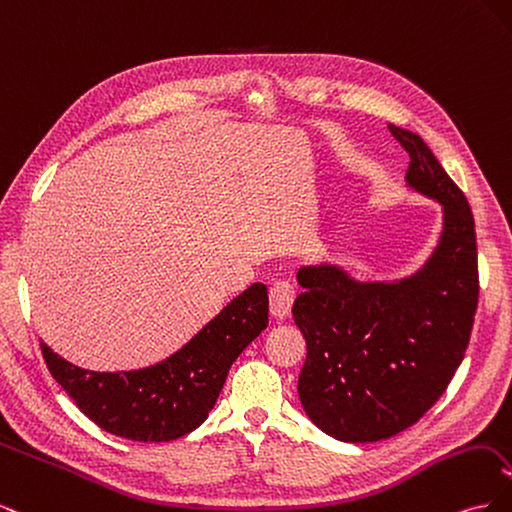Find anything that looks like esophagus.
<instances>
[{
	"label": "esophagus",
	"instance_id": "obj_1",
	"mask_svg": "<svg viewBox=\"0 0 512 512\" xmlns=\"http://www.w3.org/2000/svg\"><path fill=\"white\" fill-rule=\"evenodd\" d=\"M297 297V290H294L288 282L275 284L269 292V303H271V316L275 320H286L292 312V303Z\"/></svg>",
	"mask_w": 512,
	"mask_h": 512
}]
</instances>
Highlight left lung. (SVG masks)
I'll return each mask as SVG.
<instances>
[{
  "label": "left lung",
  "instance_id": "8db88e82",
  "mask_svg": "<svg viewBox=\"0 0 512 512\" xmlns=\"http://www.w3.org/2000/svg\"><path fill=\"white\" fill-rule=\"evenodd\" d=\"M408 153L406 185L442 207L433 252L399 280H359L337 262L303 265L292 316L307 342L305 414L354 444L397 436L446 391L466 354L478 305V254L468 198L418 134L389 123Z\"/></svg>",
  "mask_w": 512,
  "mask_h": 512
}]
</instances>
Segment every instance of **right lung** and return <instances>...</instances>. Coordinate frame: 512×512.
<instances>
[{"mask_svg":"<svg viewBox=\"0 0 512 512\" xmlns=\"http://www.w3.org/2000/svg\"><path fill=\"white\" fill-rule=\"evenodd\" d=\"M267 324V286L256 282L156 365L91 371L61 359L44 342L42 354L61 389L100 429L134 442H170L207 421L230 365Z\"/></svg>","mask_w":512,"mask_h":512,"instance_id":"add662e5","label":"right lung"}]
</instances>
